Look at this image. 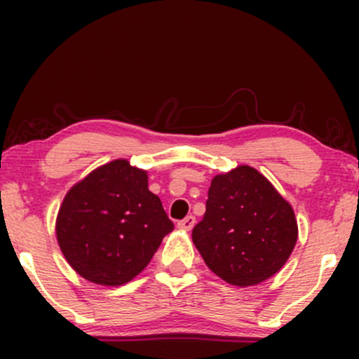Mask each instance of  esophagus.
Masks as SVG:
<instances>
[{
	"label": "esophagus",
	"mask_w": 359,
	"mask_h": 359,
	"mask_svg": "<svg viewBox=\"0 0 359 359\" xmlns=\"http://www.w3.org/2000/svg\"><path fill=\"white\" fill-rule=\"evenodd\" d=\"M194 224H196V217L187 216L185 219L179 221V224H177V226H179L180 229H185V231H191V229L194 228Z\"/></svg>",
	"instance_id": "1"
}]
</instances>
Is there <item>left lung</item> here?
<instances>
[{
    "mask_svg": "<svg viewBox=\"0 0 359 359\" xmlns=\"http://www.w3.org/2000/svg\"><path fill=\"white\" fill-rule=\"evenodd\" d=\"M292 205L253 167L216 175L192 241L205 265L224 282L257 285L285 265L297 243Z\"/></svg>",
    "mask_w": 359,
    "mask_h": 359,
    "instance_id": "8db88e82",
    "label": "left lung"
}]
</instances>
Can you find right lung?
Instances as JSON below:
<instances>
[{
	"mask_svg": "<svg viewBox=\"0 0 359 359\" xmlns=\"http://www.w3.org/2000/svg\"><path fill=\"white\" fill-rule=\"evenodd\" d=\"M174 222L148 191L145 170L113 160L77 182L57 216V241L69 265L97 285L118 287L150 263Z\"/></svg>",
	"mask_w": 359,
	"mask_h": 359,
	"instance_id": "right-lung-1",
	"label": "right lung"
}]
</instances>
